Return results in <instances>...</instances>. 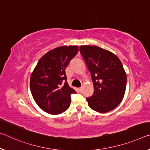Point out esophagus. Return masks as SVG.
<instances>
[{"mask_svg":"<svg viewBox=\"0 0 150 150\" xmlns=\"http://www.w3.org/2000/svg\"><path fill=\"white\" fill-rule=\"evenodd\" d=\"M79 91L81 92L82 91V87H80V88H79Z\"/></svg>","mask_w":150,"mask_h":150,"instance_id":"1","label":"esophagus"}]
</instances>
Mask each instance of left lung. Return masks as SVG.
<instances>
[{
    "label": "left lung",
    "instance_id": "left-lung-1",
    "mask_svg": "<svg viewBox=\"0 0 150 150\" xmlns=\"http://www.w3.org/2000/svg\"><path fill=\"white\" fill-rule=\"evenodd\" d=\"M79 51L91 73L94 92L86 99L88 105L99 113L109 112L122 101L127 75L120 59L97 46L83 45Z\"/></svg>",
    "mask_w": 150,
    "mask_h": 150
}]
</instances>
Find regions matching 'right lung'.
<instances>
[{
	"instance_id": "right-lung-1",
	"label": "right lung",
	"mask_w": 150,
	"mask_h": 150,
	"mask_svg": "<svg viewBox=\"0 0 150 150\" xmlns=\"http://www.w3.org/2000/svg\"><path fill=\"white\" fill-rule=\"evenodd\" d=\"M79 51L77 46H63L49 51L33 71L30 88L34 100L45 112L57 115L70 106L76 91L67 82L65 69Z\"/></svg>"
}]
</instances>
